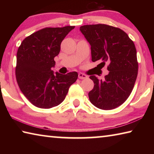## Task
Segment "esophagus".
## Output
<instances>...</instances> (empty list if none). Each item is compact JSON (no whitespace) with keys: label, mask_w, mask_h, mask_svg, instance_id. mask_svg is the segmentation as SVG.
Instances as JSON below:
<instances>
[{"label":"esophagus","mask_w":154,"mask_h":154,"mask_svg":"<svg viewBox=\"0 0 154 154\" xmlns=\"http://www.w3.org/2000/svg\"><path fill=\"white\" fill-rule=\"evenodd\" d=\"M78 77H79V79H86V78L88 77V76H87L86 75L83 74V73H82V72H79V75H78Z\"/></svg>","instance_id":"esophagus-1"}]
</instances>
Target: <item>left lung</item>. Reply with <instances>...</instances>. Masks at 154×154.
Instances as JSON below:
<instances>
[{
	"instance_id": "1",
	"label": "left lung",
	"mask_w": 154,
	"mask_h": 154,
	"mask_svg": "<svg viewBox=\"0 0 154 154\" xmlns=\"http://www.w3.org/2000/svg\"><path fill=\"white\" fill-rule=\"evenodd\" d=\"M81 32L91 45L92 60L109 64L104 79L91 75L94 86L88 93L90 102L98 109L111 110L122 105L133 90L138 75L137 49L124 30L106 24L84 25Z\"/></svg>"
}]
</instances>
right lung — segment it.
<instances>
[{"label":"right lung","instance_id":"1","mask_svg":"<svg viewBox=\"0 0 154 154\" xmlns=\"http://www.w3.org/2000/svg\"><path fill=\"white\" fill-rule=\"evenodd\" d=\"M75 26L45 28L22 41L17 52L15 77L20 89L36 107L50 109L64 100L69 87L76 82L77 72L54 74L51 67L60 45Z\"/></svg>","mask_w":154,"mask_h":154}]
</instances>
